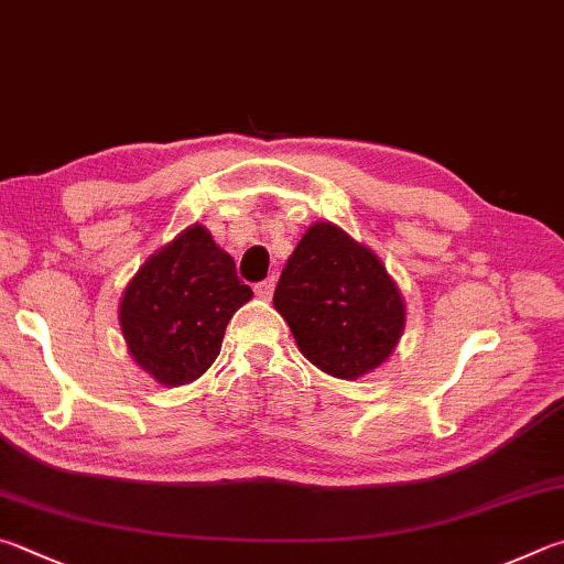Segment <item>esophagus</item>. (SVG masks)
<instances>
[{
  "instance_id": "obj_1",
  "label": "esophagus",
  "mask_w": 564,
  "mask_h": 564,
  "mask_svg": "<svg viewBox=\"0 0 564 564\" xmlns=\"http://www.w3.org/2000/svg\"><path fill=\"white\" fill-rule=\"evenodd\" d=\"M273 289H275V275H269V279H265V281H261V283H256V285H253L256 295H259V299H263V301H269V299H271V295H273Z\"/></svg>"
}]
</instances>
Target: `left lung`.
<instances>
[{
	"mask_svg": "<svg viewBox=\"0 0 564 564\" xmlns=\"http://www.w3.org/2000/svg\"><path fill=\"white\" fill-rule=\"evenodd\" d=\"M299 350L317 370L357 380L389 360L406 325L402 291L372 249L333 221H315L273 293Z\"/></svg>",
	"mask_w": 564,
	"mask_h": 564,
	"instance_id": "1",
	"label": "left lung"
}]
</instances>
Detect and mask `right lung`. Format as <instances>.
Here are the masks:
<instances>
[{"label":"right lung","instance_id":"right-lung-1","mask_svg":"<svg viewBox=\"0 0 564 564\" xmlns=\"http://www.w3.org/2000/svg\"><path fill=\"white\" fill-rule=\"evenodd\" d=\"M253 291L202 224L177 234L140 265L118 308L128 352L155 382L189 384L209 370L224 330Z\"/></svg>","mask_w":564,"mask_h":564}]
</instances>
